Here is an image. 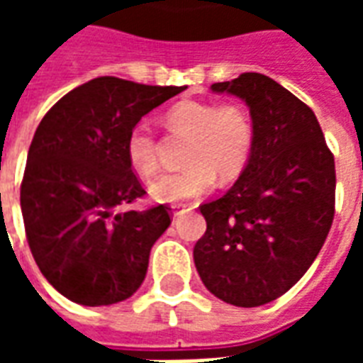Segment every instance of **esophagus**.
<instances>
[{"label":"esophagus","mask_w":363,"mask_h":363,"mask_svg":"<svg viewBox=\"0 0 363 363\" xmlns=\"http://www.w3.org/2000/svg\"><path fill=\"white\" fill-rule=\"evenodd\" d=\"M184 208H186V206H182V204H174L173 206V220H177V218H179L181 213H184Z\"/></svg>","instance_id":"34e87169"}]
</instances>
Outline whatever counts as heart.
I'll list each match as a JSON object with an SVG mask.
<instances>
[{
    "label": "heart",
    "instance_id": "1",
    "mask_svg": "<svg viewBox=\"0 0 363 363\" xmlns=\"http://www.w3.org/2000/svg\"><path fill=\"white\" fill-rule=\"evenodd\" d=\"M171 132L190 135L186 167L179 173H163L150 182V194L157 202L184 204L204 196L221 181H233L251 157L255 128L251 116L239 104L182 101L165 116ZM126 157L135 173L150 177L157 169V142L145 122L135 124L126 138Z\"/></svg>",
    "mask_w": 363,
    "mask_h": 363
}]
</instances>
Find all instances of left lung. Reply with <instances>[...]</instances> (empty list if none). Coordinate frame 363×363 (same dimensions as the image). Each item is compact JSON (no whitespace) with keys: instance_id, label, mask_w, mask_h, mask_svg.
I'll return each mask as SVG.
<instances>
[{"instance_id":"left-lung-1","label":"left lung","mask_w":363,"mask_h":363,"mask_svg":"<svg viewBox=\"0 0 363 363\" xmlns=\"http://www.w3.org/2000/svg\"><path fill=\"white\" fill-rule=\"evenodd\" d=\"M212 91L249 106L255 143L235 184L200 206L208 228L194 264L221 301L259 307L317 259L335 218V157L311 108L267 75L247 72Z\"/></svg>"}]
</instances>
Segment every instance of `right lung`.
I'll return each mask as SVG.
<instances>
[{
	"instance_id": "obj_1",
	"label": "right lung",
	"mask_w": 363,
	"mask_h": 363,
	"mask_svg": "<svg viewBox=\"0 0 363 363\" xmlns=\"http://www.w3.org/2000/svg\"><path fill=\"white\" fill-rule=\"evenodd\" d=\"M184 89L104 75L62 96L36 128L21 212L40 272L69 301L112 305L142 286L171 213L163 204L118 212L145 194L128 163L126 138Z\"/></svg>"
}]
</instances>
